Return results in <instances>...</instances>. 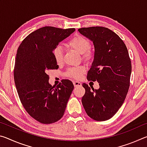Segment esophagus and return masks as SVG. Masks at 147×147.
<instances>
[{"mask_svg": "<svg viewBox=\"0 0 147 147\" xmlns=\"http://www.w3.org/2000/svg\"><path fill=\"white\" fill-rule=\"evenodd\" d=\"M73 84H74V87H80V86H82V84L80 82H77V81H74Z\"/></svg>", "mask_w": 147, "mask_h": 147, "instance_id": "obj_1", "label": "esophagus"}]
</instances>
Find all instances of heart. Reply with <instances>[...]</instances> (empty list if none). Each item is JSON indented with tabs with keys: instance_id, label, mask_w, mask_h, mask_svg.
Returning <instances> with one entry per match:
<instances>
[{
	"instance_id": "heart-1",
	"label": "heart",
	"mask_w": 147,
	"mask_h": 147,
	"mask_svg": "<svg viewBox=\"0 0 147 147\" xmlns=\"http://www.w3.org/2000/svg\"><path fill=\"white\" fill-rule=\"evenodd\" d=\"M66 45L71 49L81 54L84 60L89 61L94 58V52L90 48V41L86 37L77 35L68 41ZM53 55L57 64L61 65L63 63V51L62 47L60 46L56 47L53 51ZM84 71L85 68L82 66L74 67L68 69L66 75L74 79H79Z\"/></svg>"
}]
</instances>
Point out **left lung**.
Here are the masks:
<instances>
[{"label": "left lung", "mask_w": 147, "mask_h": 147, "mask_svg": "<svg viewBox=\"0 0 147 147\" xmlns=\"http://www.w3.org/2000/svg\"><path fill=\"white\" fill-rule=\"evenodd\" d=\"M78 32L93 41L94 60L88 73L89 81H97L98 89H86L82 102L86 113L97 121L111 119L123 105L128 93L131 73L128 49L117 34L108 28H81Z\"/></svg>", "instance_id": "left-lung-1"}]
</instances>
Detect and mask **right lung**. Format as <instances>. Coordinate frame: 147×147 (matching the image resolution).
Wrapping results in <instances>:
<instances>
[{
  "label": "right lung",
  "mask_w": 147,
  "mask_h": 147,
  "mask_svg": "<svg viewBox=\"0 0 147 147\" xmlns=\"http://www.w3.org/2000/svg\"><path fill=\"white\" fill-rule=\"evenodd\" d=\"M74 30L43 27L30 34L17 50L13 75L19 97L27 113L42 124L56 123L63 117L74 89L69 80L52 86L47 73L59 67L53 49Z\"/></svg>",
  "instance_id": "right-lung-1"
}]
</instances>
